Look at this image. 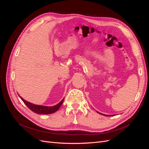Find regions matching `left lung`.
<instances>
[{"mask_svg":"<svg viewBox=\"0 0 149 149\" xmlns=\"http://www.w3.org/2000/svg\"><path fill=\"white\" fill-rule=\"evenodd\" d=\"M99 114H102V115H104V114H101V113H100V112H97ZM104 116H110V115H104Z\"/></svg>","mask_w":149,"mask_h":149,"instance_id":"1","label":"left lung"}]
</instances>
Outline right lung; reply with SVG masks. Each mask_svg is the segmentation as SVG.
I'll use <instances>...</instances> for the list:
<instances>
[{
	"label": "right lung",
	"mask_w": 149,
	"mask_h": 149,
	"mask_svg": "<svg viewBox=\"0 0 149 149\" xmlns=\"http://www.w3.org/2000/svg\"><path fill=\"white\" fill-rule=\"evenodd\" d=\"M21 98V100L23 101V102L25 104L26 106H27L29 109L33 111V112L36 114H52L53 112H55L57 111L61 104L63 102L64 99L59 104H58L56 106H54L52 107H48V106H39V105H36L33 104L29 102L28 101H26L24 100L23 98Z\"/></svg>",
	"instance_id": "add662e5"
}]
</instances>
